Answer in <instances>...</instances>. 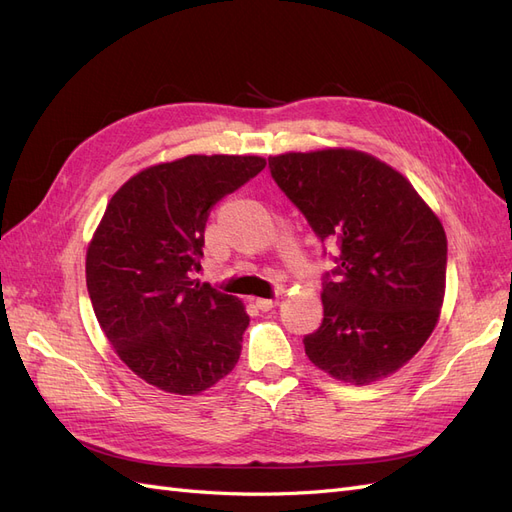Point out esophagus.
I'll return each instance as SVG.
<instances>
[{"label": "esophagus", "instance_id": "obj_1", "mask_svg": "<svg viewBox=\"0 0 512 512\" xmlns=\"http://www.w3.org/2000/svg\"><path fill=\"white\" fill-rule=\"evenodd\" d=\"M277 305L275 299H256V307L262 309V312H269V309H273Z\"/></svg>", "mask_w": 512, "mask_h": 512}]
</instances>
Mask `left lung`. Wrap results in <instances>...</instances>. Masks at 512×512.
<instances>
[{
	"mask_svg": "<svg viewBox=\"0 0 512 512\" xmlns=\"http://www.w3.org/2000/svg\"><path fill=\"white\" fill-rule=\"evenodd\" d=\"M269 170L322 247H335V269L322 275V324L303 337L307 359L352 384L393 374L440 316V220L404 175L361 151L284 153Z\"/></svg>",
	"mask_w": 512,
	"mask_h": 512,
	"instance_id": "1",
	"label": "left lung"
}]
</instances>
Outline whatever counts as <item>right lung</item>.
<instances>
[{"mask_svg":"<svg viewBox=\"0 0 512 512\" xmlns=\"http://www.w3.org/2000/svg\"><path fill=\"white\" fill-rule=\"evenodd\" d=\"M265 168L258 156H188L117 190L87 250V292L138 378L196 395L235 369L250 324L241 301L192 280L209 209Z\"/></svg>","mask_w":512,"mask_h":512,"instance_id":"obj_1","label":"right lung"}]
</instances>
